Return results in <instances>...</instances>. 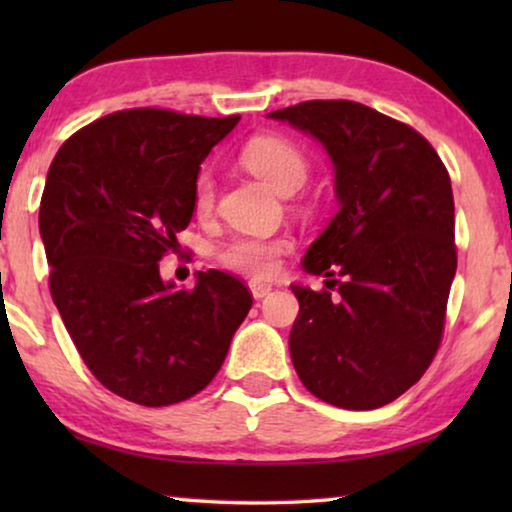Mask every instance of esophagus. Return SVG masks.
<instances>
[{
  "mask_svg": "<svg viewBox=\"0 0 512 512\" xmlns=\"http://www.w3.org/2000/svg\"><path fill=\"white\" fill-rule=\"evenodd\" d=\"M249 291H251V296H254L256 300H261V298H265L272 291V286L265 284V282H258V279H251Z\"/></svg>",
  "mask_w": 512,
  "mask_h": 512,
  "instance_id": "esophagus-1",
  "label": "esophagus"
}]
</instances>
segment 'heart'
<instances>
[{"label": "heart", "instance_id": "1", "mask_svg": "<svg viewBox=\"0 0 512 512\" xmlns=\"http://www.w3.org/2000/svg\"><path fill=\"white\" fill-rule=\"evenodd\" d=\"M242 165L265 181L279 195H291L305 184L310 163L296 144L284 137H256L242 149ZM193 209L198 216H209L214 209V181L200 174L193 186ZM289 240H265V237L237 235L223 242L216 258L223 268L251 277H268L277 270L279 256L289 249Z\"/></svg>", "mask_w": 512, "mask_h": 512}]
</instances>
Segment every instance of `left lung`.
<instances>
[{
    "mask_svg": "<svg viewBox=\"0 0 512 512\" xmlns=\"http://www.w3.org/2000/svg\"><path fill=\"white\" fill-rule=\"evenodd\" d=\"M324 144L338 214L303 268L331 291L293 284V368L307 391L345 410H375L431 366L457 272L450 174L410 125L349 100L268 114Z\"/></svg>",
    "mask_w": 512,
    "mask_h": 512,
    "instance_id": "8db88e82",
    "label": "left lung"
}]
</instances>
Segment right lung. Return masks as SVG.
<instances>
[{
  "label": "right lung",
  "mask_w": 512,
  "mask_h": 512,
  "mask_svg": "<svg viewBox=\"0 0 512 512\" xmlns=\"http://www.w3.org/2000/svg\"><path fill=\"white\" fill-rule=\"evenodd\" d=\"M237 121L116 111L74 132L48 170L39 233L53 303L90 373L146 408L205 389L251 310L233 275L198 272L177 289L158 268L193 219L200 163Z\"/></svg>",
  "instance_id": "obj_1"
}]
</instances>
